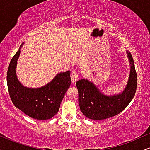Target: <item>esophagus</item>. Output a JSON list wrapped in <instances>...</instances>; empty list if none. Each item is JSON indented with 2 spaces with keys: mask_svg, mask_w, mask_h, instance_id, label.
I'll use <instances>...</instances> for the list:
<instances>
[{
  "mask_svg": "<svg viewBox=\"0 0 150 150\" xmlns=\"http://www.w3.org/2000/svg\"><path fill=\"white\" fill-rule=\"evenodd\" d=\"M70 77H71L72 82H75L78 79V73L76 71H73L70 74Z\"/></svg>",
  "mask_w": 150,
  "mask_h": 150,
  "instance_id": "obj_1",
  "label": "esophagus"
}]
</instances>
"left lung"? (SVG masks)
Here are the masks:
<instances>
[{"label":"left lung","instance_id":"left-lung-1","mask_svg":"<svg viewBox=\"0 0 150 150\" xmlns=\"http://www.w3.org/2000/svg\"><path fill=\"white\" fill-rule=\"evenodd\" d=\"M130 63V74L125 87L121 92L107 95L88 79L76 82L78 103L82 113L92 120H103L116 116L124 110L135 96L137 89V73L132 55L126 51Z\"/></svg>","mask_w":150,"mask_h":150}]
</instances>
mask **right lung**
Segmentation results:
<instances>
[{"label":"right lung","mask_w":150,"mask_h":150,"mask_svg":"<svg viewBox=\"0 0 150 150\" xmlns=\"http://www.w3.org/2000/svg\"><path fill=\"white\" fill-rule=\"evenodd\" d=\"M20 49L10 61L7 73V85L10 99L15 107L26 115L37 120H48L59 111L65 92L71 84L70 71L59 73L49 83L38 88L24 86L16 74Z\"/></svg>","instance_id":"right-lung-1"}]
</instances>
